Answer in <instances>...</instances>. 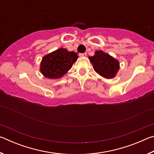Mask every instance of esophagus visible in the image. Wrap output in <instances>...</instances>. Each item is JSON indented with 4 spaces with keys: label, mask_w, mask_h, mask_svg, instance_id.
<instances>
[{
    "label": "esophagus",
    "mask_w": 154,
    "mask_h": 154,
    "mask_svg": "<svg viewBox=\"0 0 154 154\" xmlns=\"http://www.w3.org/2000/svg\"><path fill=\"white\" fill-rule=\"evenodd\" d=\"M79 56L80 57H85L87 56V54L86 53H82V54H79Z\"/></svg>",
    "instance_id": "obj_1"
}]
</instances>
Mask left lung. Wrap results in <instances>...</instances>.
<instances>
[{"label": "left lung", "mask_w": 154, "mask_h": 154, "mask_svg": "<svg viewBox=\"0 0 154 154\" xmlns=\"http://www.w3.org/2000/svg\"><path fill=\"white\" fill-rule=\"evenodd\" d=\"M89 58L94 71L107 79L114 77L119 69V62L103 51H96L95 55Z\"/></svg>", "instance_id": "obj_1"}]
</instances>
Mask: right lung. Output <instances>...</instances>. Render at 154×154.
Instances as JSON below:
<instances>
[{
    "label": "right lung",
    "mask_w": 154,
    "mask_h": 154,
    "mask_svg": "<svg viewBox=\"0 0 154 154\" xmlns=\"http://www.w3.org/2000/svg\"><path fill=\"white\" fill-rule=\"evenodd\" d=\"M78 56L74 51L60 48L45 56L41 64V72L50 79H58L71 69Z\"/></svg>",
    "instance_id": "add662e5"
}]
</instances>
